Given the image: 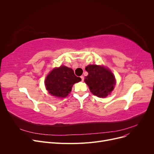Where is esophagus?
Listing matches in <instances>:
<instances>
[{
	"label": "esophagus",
	"mask_w": 154,
	"mask_h": 154,
	"mask_svg": "<svg viewBox=\"0 0 154 154\" xmlns=\"http://www.w3.org/2000/svg\"><path fill=\"white\" fill-rule=\"evenodd\" d=\"M80 78H81V79H82V81H84V76H83V75H82L81 77H80Z\"/></svg>",
	"instance_id": "esophagus-1"
}]
</instances>
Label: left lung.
Listing matches in <instances>:
<instances>
[{
  "instance_id": "obj_1",
  "label": "left lung",
  "mask_w": 154,
  "mask_h": 154,
  "mask_svg": "<svg viewBox=\"0 0 154 154\" xmlns=\"http://www.w3.org/2000/svg\"><path fill=\"white\" fill-rule=\"evenodd\" d=\"M88 74L84 81L91 92L99 97H106L114 90L115 76L107 67L97 65H88L85 67Z\"/></svg>"
}]
</instances>
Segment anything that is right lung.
I'll return each instance as SVG.
<instances>
[{
  "label": "right lung",
  "mask_w": 154,
  "mask_h": 154,
  "mask_svg": "<svg viewBox=\"0 0 154 154\" xmlns=\"http://www.w3.org/2000/svg\"><path fill=\"white\" fill-rule=\"evenodd\" d=\"M81 81L71 68L64 66L54 68L45 80L46 89L51 95L65 98L71 92L73 85Z\"/></svg>",
  "instance_id": "obj_1"
}]
</instances>
